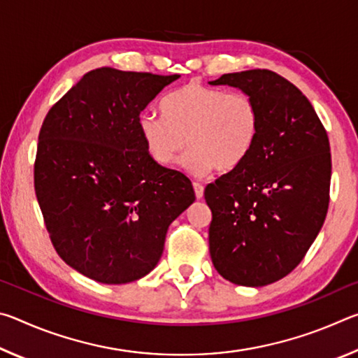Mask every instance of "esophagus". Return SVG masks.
Returning <instances> with one entry per match:
<instances>
[{
    "instance_id": "34e87169",
    "label": "esophagus",
    "mask_w": 358,
    "mask_h": 358,
    "mask_svg": "<svg viewBox=\"0 0 358 358\" xmlns=\"http://www.w3.org/2000/svg\"><path fill=\"white\" fill-rule=\"evenodd\" d=\"M192 187H194V192H196V197L197 199H202L203 197V185L197 183V181H194Z\"/></svg>"
}]
</instances>
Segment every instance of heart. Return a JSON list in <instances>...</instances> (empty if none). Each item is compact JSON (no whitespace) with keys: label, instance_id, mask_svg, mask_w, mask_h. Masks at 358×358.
<instances>
[{"label":"heart","instance_id":"obj_1","mask_svg":"<svg viewBox=\"0 0 358 358\" xmlns=\"http://www.w3.org/2000/svg\"><path fill=\"white\" fill-rule=\"evenodd\" d=\"M162 115L143 113L138 131L151 159L171 166L187 147L186 171L203 175L229 172L243 162L256 143L260 115L256 99L245 92L191 82L161 104Z\"/></svg>","mask_w":358,"mask_h":358}]
</instances>
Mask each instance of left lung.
Segmentation results:
<instances>
[{
  "label": "left lung",
  "mask_w": 358,
  "mask_h": 358,
  "mask_svg": "<svg viewBox=\"0 0 358 358\" xmlns=\"http://www.w3.org/2000/svg\"><path fill=\"white\" fill-rule=\"evenodd\" d=\"M210 83L251 94L260 115L251 153L205 187L211 262L230 282L266 286L301 262L325 221L329 136L306 96L273 71L234 72Z\"/></svg>",
  "instance_id": "left-lung-1"
}]
</instances>
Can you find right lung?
Returning a JSON list of instances; mask_svg holds the SVG:
<instances>
[{
  "instance_id": "right-lung-1",
  "label": "right lung",
  "mask_w": 358,
  "mask_h": 358,
  "mask_svg": "<svg viewBox=\"0 0 358 358\" xmlns=\"http://www.w3.org/2000/svg\"><path fill=\"white\" fill-rule=\"evenodd\" d=\"M178 77L99 68L45 115L36 197L58 256L90 280L148 275L171 222L196 201L191 180L151 159L138 131L143 108Z\"/></svg>"
}]
</instances>
